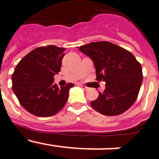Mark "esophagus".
<instances>
[{"instance_id":"34e87169","label":"esophagus","mask_w":159,"mask_h":159,"mask_svg":"<svg viewBox=\"0 0 159 159\" xmlns=\"http://www.w3.org/2000/svg\"><path fill=\"white\" fill-rule=\"evenodd\" d=\"M80 87H81V88H83V89L84 90V91H88V90L90 89V88H88V87L85 86V85H83V84H81V85H80Z\"/></svg>"}]
</instances>
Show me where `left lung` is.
Returning <instances> with one entry per match:
<instances>
[{
  "label": "left lung",
  "instance_id": "8db88e82",
  "mask_svg": "<svg viewBox=\"0 0 159 159\" xmlns=\"http://www.w3.org/2000/svg\"><path fill=\"white\" fill-rule=\"evenodd\" d=\"M79 49L93 60L97 81H104L106 89L95 100L92 107L102 115L118 116L134 104L142 82L140 63L130 52L107 41L82 45Z\"/></svg>",
  "mask_w": 159,
  "mask_h": 159
}]
</instances>
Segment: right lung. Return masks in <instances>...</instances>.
<instances>
[{
    "label": "right lung",
    "mask_w": 159,
    "mask_h": 159,
    "mask_svg": "<svg viewBox=\"0 0 159 159\" xmlns=\"http://www.w3.org/2000/svg\"><path fill=\"white\" fill-rule=\"evenodd\" d=\"M65 48L55 45L39 47L26 55L12 75V91L29 113L49 117L60 111L67 101L71 83L59 88L53 84L60 71Z\"/></svg>",
    "instance_id": "right-lung-1"
}]
</instances>
